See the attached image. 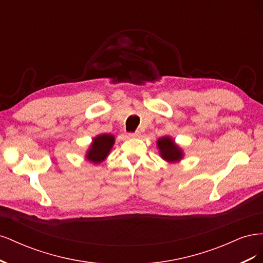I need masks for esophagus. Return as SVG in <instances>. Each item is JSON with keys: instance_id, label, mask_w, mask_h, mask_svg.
I'll list each match as a JSON object with an SVG mask.
<instances>
[{"instance_id": "obj_1", "label": "esophagus", "mask_w": 263, "mask_h": 263, "mask_svg": "<svg viewBox=\"0 0 263 263\" xmlns=\"http://www.w3.org/2000/svg\"><path fill=\"white\" fill-rule=\"evenodd\" d=\"M140 136H141L140 132H135V133L128 134V137H130V138H139Z\"/></svg>"}]
</instances>
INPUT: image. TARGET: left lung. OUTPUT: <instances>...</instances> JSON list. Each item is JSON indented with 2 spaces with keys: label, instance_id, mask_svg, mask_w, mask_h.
Returning a JSON list of instances; mask_svg holds the SVG:
<instances>
[{
  "label": "left lung",
  "instance_id": "8db88e82",
  "mask_svg": "<svg viewBox=\"0 0 263 263\" xmlns=\"http://www.w3.org/2000/svg\"><path fill=\"white\" fill-rule=\"evenodd\" d=\"M159 155L164 161L174 163L181 161L184 158V151L170 136H163L157 140Z\"/></svg>",
  "mask_w": 263,
  "mask_h": 263
}]
</instances>
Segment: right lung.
<instances>
[{"mask_svg":"<svg viewBox=\"0 0 263 263\" xmlns=\"http://www.w3.org/2000/svg\"><path fill=\"white\" fill-rule=\"evenodd\" d=\"M115 144V137L112 134H101L92 139L85 153V160L93 164H100L108 157Z\"/></svg>","mask_w":263,"mask_h":263,"instance_id":"right-lung-1","label":"right lung"}]
</instances>
